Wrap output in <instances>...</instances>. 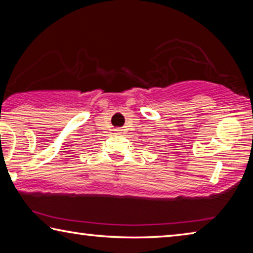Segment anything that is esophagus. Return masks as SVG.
<instances>
[{
    "label": "esophagus",
    "mask_w": 253,
    "mask_h": 253,
    "mask_svg": "<svg viewBox=\"0 0 253 253\" xmlns=\"http://www.w3.org/2000/svg\"><path fill=\"white\" fill-rule=\"evenodd\" d=\"M116 131H117V132H119V131H121V130H119V129H116Z\"/></svg>",
    "instance_id": "obj_1"
}]
</instances>
